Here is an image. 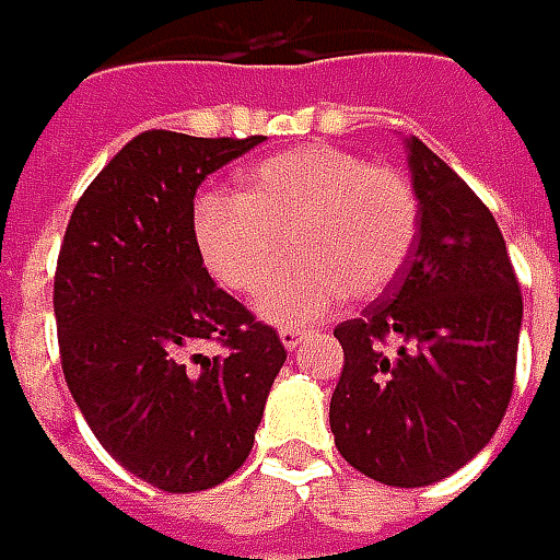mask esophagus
Returning <instances> with one entry per match:
<instances>
[{"mask_svg":"<svg viewBox=\"0 0 560 560\" xmlns=\"http://www.w3.org/2000/svg\"><path fill=\"white\" fill-rule=\"evenodd\" d=\"M302 330H295V327H287V330H280V342H283V349H299L302 346Z\"/></svg>","mask_w":560,"mask_h":560,"instance_id":"34e87169","label":"esophagus"}]
</instances>
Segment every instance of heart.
<instances>
[{
	"mask_svg": "<svg viewBox=\"0 0 560 560\" xmlns=\"http://www.w3.org/2000/svg\"><path fill=\"white\" fill-rule=\"evenodd\" d=\"M418 192L393 167L336 145H302L246 167L233 192H205L192 240L208 273L236 295L255 292L258 314L312 324L339 295L364 302L386 290L418 240Z\"/></svg>",
	"mask_w": 560,
	"mask_h": 560,
	"instance_id": "b5f03b06",
	"label": "heart"
}]
</instances>
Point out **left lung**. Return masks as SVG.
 <instances>
[{"label":"left lung","instance_id":"obj_1","mask_svg":"<svg viewBox=\"0 0 560 560\" xmlns=\"http://www.w3.org/2000/svg\"><path fill=\"white\" fill-rule=\"evenodd\" d=\"M405 149L418 240L383 299L334 330L346 364L330 430L364 477L415 489L455 474L499 430L524 299L492 211L418 137Z\"/></svg>","mask_w":560,"mask_h":560}]
</instances>
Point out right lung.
I'll return each instance as SVG.
<instances>
[{
	"instance_id": "1",
	"label": "right lung",
	"mask_w": 560,
	"mask_h": 560,
	"mask_svg": "<svg viewBox=\"0 0 560 560\" xmlns=\"http://www.w3.org/2000/svg\"><path fill=\"white\" fill-rule=\"evenodd\" d=\"M258 142L145 130L65 230L52 299L65 383L105 452L164 492L211 489L243 467L287 361L277 330L218 290L192 240L196 189ZM205 341L225 352L196 357Z\"/></svg>"
}]
</instances>
